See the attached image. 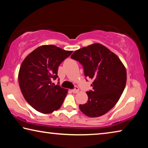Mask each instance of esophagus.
Returning a JSON list of instances; mask_svg holds the SVG:
<instances>
[{"label": "esophagus", "mask_w": 148, "mask_h": 148, "mask_svg": "<svg viewBox=\"0 0 148 148\" xmlns=\"http://www.w3.org/2000/svg\"><path fill=\"white\" fill-rule=\"evenodd\" d=\"M72 91L74 93H77V92H79V88H78V87H76V88H75L74 89H72Z\"/></svg>", "instance_id": "obj_1"}]
</instances>
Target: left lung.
Masks as SVG:
<instances>
[{
  "label": "left lung",
  "instance_id": "8db88e82",
  "mask_svg": "<svg viewBox=\"0 0 148 148\" xmlns=\"http://www.w3.org/2000/svg\"><path fill=\"white\" fill-rule=\"evenodd\" d=\"M71 58L83 65L85 76L93 80V90L87 92L88 101L79 105L80 110L89 117L103 116L116 104L124 91L125 66L116 54L99 43L76 50Z\"/></svg>",
  "mask_w": 148,
  "mask_h": 148
}]
</instances>
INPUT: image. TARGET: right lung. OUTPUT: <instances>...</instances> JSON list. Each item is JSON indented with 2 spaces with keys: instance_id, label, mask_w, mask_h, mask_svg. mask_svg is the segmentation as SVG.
<instances>
[{
  "instance_id": "1",
  "label": "right lung",
  "mask_w": 148,
  "mask_h": 148,
  "mask_svg": "<svg viewBox=\"0 0 148 148\" xmlns=\"http://www.w3.org/2000/svg\"><path fill=\"white\" fill-rule=\"evenodd\" d=\"M72 51L54 45H43L30 53L20 66L18 81L25 99L42 114H50L59 109L68 89L52 83L57 76L60 64Z\"/></svg>"
}]
</instances>
